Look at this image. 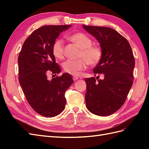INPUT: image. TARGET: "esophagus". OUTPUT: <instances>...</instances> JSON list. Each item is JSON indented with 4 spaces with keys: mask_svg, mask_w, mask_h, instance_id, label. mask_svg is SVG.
Returning a JSON list of instances; mask_svg holds the SVG:
<instances>
[{
    "mask_svg": "<svg viewBox=\"0 0 149 149\" xmlns=\"http://www.w3.org/2000/svg\"><path fill=\"white\" fill-rule=\"evenodd\" d=\"M73 79H74V81H77L79 79V77H76V76H74L73 77Z\"/></svg>",
    "mask_w": 149,
    "mask_h": 149,
    "instance_id": "esophagus-1",
    "label": "esophagus"
}]
</instances>
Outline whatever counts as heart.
<instances>
[{
    "label": "heart",
    "instance_id": "1",
    "mask_svg": "<svg viewBox=\"0 0 149 149\" xmlns=\"http://www.w3.org/2000/svg\"><path fill=\"white\" fill-rule=\"evenodd\" d=\"M69 40L81 49L79 56L84 58L77 60L68 59L63 64L64 71L68 74L77 76L87 68L88 64L95 65L102 57V50L99 46L92 45V40L83 33H77L68 36ZM52 53L56 58L63 59L65 57V45L63 40L57 39L53 43Z\"/></svg>",
    "mask_w": 149,
    "mask_h": 149
}]
</instances>
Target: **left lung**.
<instances>
[{
    "mask_svg": "<svg viewBox=\"0 0 149 149\" xmlns=\"http://www.w3.org/2000/svg\"><path fill=\"white\" fill-rule=\"evenodd\" d=\"M96 38L102 50V57L93 70L102 74L103 79H85L87 109L98 116H107L118 111L125 102L133 83L135 65L132 50L128 41L110 27L83 25Z\"/></svg>",
    "mask_w": 149,
    "mask_h": 149,
    "instance_id": "1",
    "label": "left lung"
}]
</instances>
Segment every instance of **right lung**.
<instances>
[{
    "label": "right lung",
    "mask_w": 149,
    "mask_h": 149,
    "mask_svg": "<svg viewBox=\"0 0 149 149\" xmlns=\"http://www.w3.org/2000/svg\"><path fill=\"white\" fill-rule=\"evenodd\" d=\"M71 26L40 27L25 41L18 56L20 86L31 107L43 116H56L64 110L65 93L74 83L68 73L52 80L48 79L47 75L49 72L54 74L61 72L53 55L52 45L59 34Z\"/></svg>",
    "instance_id": "add662e5"
}]
</instances>
